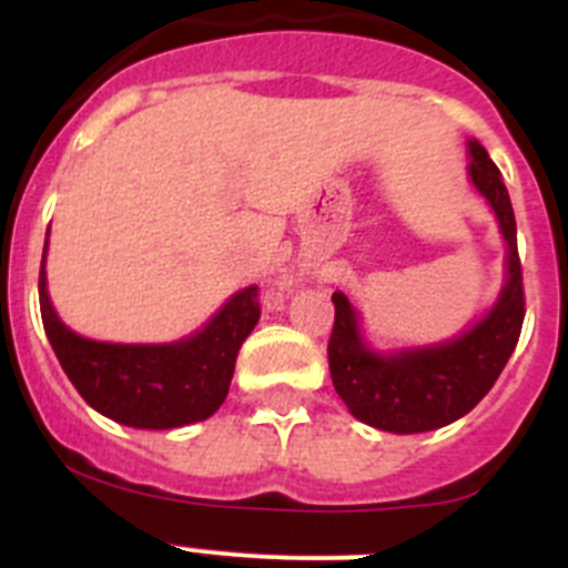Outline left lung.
I'll use <instances>...</instances> for the list:
<instances>
[{"label":"left lung","instance_id":"left-lung-1","mask_svg":"<svg viewBox=\"0 0 568 568\" xmlns=\"http://www.w3.org/2000/svg\"><path fill=\"white\" fill-rule=\"evenodd\" d=\"M469 175L500 222L506 239V284L498 304L471 329L446 344L378 355L364 344L358 313L344 293H333L329 375L349 413L384 433L413 435L453 424L475 409L515 353L526 315L518 227L509 190L484 144L469 142Z\"/></svg>","mask_w":568,"mask_h":568}]
</instances>
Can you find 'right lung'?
Instances as JSON below:
<instances>
[{"instance_id": "add662e5", "label": "right lung", "mask_w": 568, "mask_h": 568, "mask_svg": "<svg viewBox=\"0 0 568 568\" xmlns=\"http://www.w3.org/2000/svg\"><path fill=\"white\" fill-rule=\"evenodd\" d=\"M48 253V241H44ZM39 307L50 346L70 384L97 413L135 429L204 420L224 404L235 355L261 318L258 287L235 293L204 329L175 344H104L68 329L48 298L44 261Z\"/></svg>"}]
</instances>
